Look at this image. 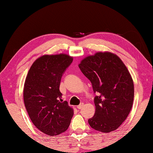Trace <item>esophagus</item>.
Segmentation results:
<instances>
[{
	"label": "esophagus",
	"mask_w": 153,
	"mask_h": 153,
	"mask_svg": "<svg viewBox=\"0 0 153 153\" xmlns=\"http://www.w3.org/2000/svg\"><path fill=\"white\" fill-rule=\"evenodd\" d=\"M83 106H84V103H81L79 105H77V108H78V109H82V108H83Z\"/></svg>",
	"instance_id": "esophagus-1"
}]
</instances>
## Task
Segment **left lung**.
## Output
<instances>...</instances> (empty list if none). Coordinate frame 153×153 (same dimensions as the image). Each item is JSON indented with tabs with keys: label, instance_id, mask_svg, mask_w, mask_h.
I'll return each mask as SVG.
<instances>
[{
	"label": "left lung",
	"instance_id": "1",
	"mask_svg": "<svg viewBox=\"0 0 153 153\" xmlns=\"http://www.w3.org/2000/svg\"><path fill=\"white\" fill-rule=\"evenodd\" d=\"M79 68L98 94L89 124L102 132L116 130L128 116L134 100V83L126 65L117 55L106 51L86 57Z\"/></svg>",
	"mask_w": 153,
	"mask_h": 153
}]
</instances>
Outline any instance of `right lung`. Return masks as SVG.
<instances>
[{"mask_svg": "<svg viewBox=\"0 0 153 153\" xmlns=\"http://www.w3.org/2000/svg\"><path fill=\"white\" fill-rule=\"evenodd\" d=\"M73 62L68 55H45L36 59L27 74L24 103L33 124L51 137L67 130L74 110L62 102L59 91L63 73Z\"/></svg>", "mask_w": 153, "mask_h": 153, "instance_id": "obj_1", "label": "right lung"}]
</instances>
